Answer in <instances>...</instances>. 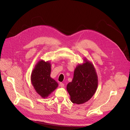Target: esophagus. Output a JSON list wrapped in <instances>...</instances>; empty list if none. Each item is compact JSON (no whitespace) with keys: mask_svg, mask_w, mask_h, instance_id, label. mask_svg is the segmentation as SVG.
Wrapping results in <instances>:
<instances>
[{"mask_svg":"<svg viewBox=\"0 0 130 130\" xmlns=\"http://www.w3.org/2000/svg\"><path fill=\"white\" fill-rule=\"evenodd\" d=\"M60 86L61 87H63L64 86V84L63 83H60Z\"/></svg>","mask_w":130,"mask_h":130,"instance_id":"1","label":"esophagus"}]
</instances>
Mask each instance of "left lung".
<instances>
[{
  "label": "left lung",
  "instance_id": "1",
  "mask_svg": "<svg viewBox=\"0 0 130 130\" xmlns=\"http://www.w3.org/2000/svg\"><path fill=\"white\" fill-rule=\"evenodd\" d=\"M74 71L73 78L67 85L71 101L78 104L88 101L95 94L98 86V76L91 62L84 59Z\"/></svg>",
  "mask_w": 130,
  "mask_h": 130
}]
</instances>
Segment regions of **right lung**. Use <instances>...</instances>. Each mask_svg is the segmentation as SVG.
<instances>
[{
    "instance_id": "1",
    "label": "right lung",
    "mask_w": 130,
    "mask_h": 130,
    "mask_svg": "<svg viewBox=\"0 0 130 130\" xmlns=\"http://www.w3.org/2000/svg\"><path fill=\"white\" fill-rule=\"evenodd\" d=\"M51 64L48 62L40 61L33 70L31 81L37 93L46 98L56 89L58 83L50 77Z\"/></svg>"
}]
</instances>
